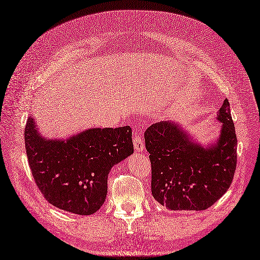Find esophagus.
<instances>
[{
    "label": "esophagus",
    "instance_id": "esophagus-1",
    "mask_svg": "<svg viewBox=\"0 0 260 260\" xmlns=\"http://www.w3.org/2000/svg\"><path fill=\"white\" fill-rule=\"evenodd\" d=\"M134 145H135V150L138 152H142L144 151V144H143V140L142 138L140 137V135L136 132L135 134V138H134Z\"/></svg>",
    "mask_w": 260,
    "mask_h": 260
}]
</instances>
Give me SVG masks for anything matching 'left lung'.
<instances>
[{
	"instance_id": "left-lung-1",
	"label": "left lung",
	"mask_w": 260,
	"mask_h": 260,
	"mask_svg": "<svg viewBox=\"0 0 260 260\" xmlns=\"http://www.w3.org/2000/svg\"><path fill=\"white\" fill-rule=\"evenodd\" d=\"M217 120L219 136L207 145L193 140L178 122H157L144 132L152 195L160 205L172 211H204L229 189L236 170L237 138L227 99Z\"/></svg>"
}]
</instances>
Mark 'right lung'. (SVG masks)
I'll return each instance as SVG.
<instances>
[{
    "label": "right lung",
    "instance_id": "add662e5",
    "mask_svg": "<svg viewBox=\"0 0 260 260\" xmlns=\"http://www.w3.org/2000/svg\"><path fill=\"white\" fill-rule=\"evenodd\" d=\"M25 149L36 185L50 204L69 213L91 215L105 203L111 168L134 153V143L129 125L47 139L29 116Z\"/></svg>",
    "mask_w": 260,
    "mask_h": 260
}]
</instances>
